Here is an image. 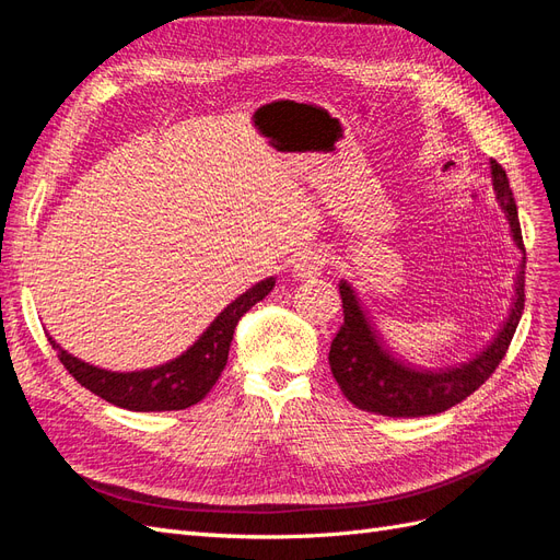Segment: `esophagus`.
Returning a JSON list of instances; mask_svg holds the SVG:
<instances>
[{
  "label": "esophagus",
  "mask_w": 560,
  "mask_h": 560,
  "mask_svg": "<svg viewBox=\"0 0 560 560\" xmlns=\"http://www.w3.org/2000/svg\"><path fill=\"white\" fill-rule=\"evenodd\" d=\"M325 266H327V252H322L317 247H308V249L294 254V261H292V270L296 278L319 276Z\"/></svg>",
  "instance_id": "34e87169"
}]
</instances>
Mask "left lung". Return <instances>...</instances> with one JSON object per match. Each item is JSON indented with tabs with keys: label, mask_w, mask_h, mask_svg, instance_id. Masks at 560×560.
Instances as JSON below:
<instances>
[{
	"label": "left lung",
	"mask_w": 560,
	"mask_h": 560,
	"mask_svg": "<svg viewBox=\"0 0 560 560\" xmlns=\"http://www.w3.org/2000/svg\"><path fill=\"white\" fill-rule=\"evenodd\" d=\"M490 175H493V189L500 206L510 219L514 243L525 254L510 179H506L504 167L498 161H490ZM338 290H341L343 301V325L331 341L329 366L348 401L362 411L389 418L434 416L460 404L474 389H479L493 376V371L510 350L525 306V257L516 276L512 313L498 331L495 341L474 360L446 369H418L411 362L397 358L383 341L374 319L354 296L352 287L341 280Z\"/></svg>",
	"instance_id": "obj_1"
}]
</instances>
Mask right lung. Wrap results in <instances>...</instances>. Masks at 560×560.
<instances>
[{
	"label": "right lung",
	"mask_w": 560,
	"mask_h": 560,
	"mask_svg": "<svg viewBox=\"0 0 560 560\" xmlns=\"http://www.w3.org/2000/svg\"><path fill=\"white\" fill-rule=\"evenodd\" d=\"M273 284L276 278L254 284L252 290L241 294L217 315V319L202 331V336L189 350L179 354L177 360L161 364L156 369L116 374V371H105L77 360L74 354L65 352L50 336L48 341L54 350H58V360L70 371L77 383L114 406H121V409L128 411L189 409V406L206 397L212 385L219 381V376H222L238 319L254 303H259L273 290Z\"/></svg>",
	"instance_id": "1"
}]
</instances>
